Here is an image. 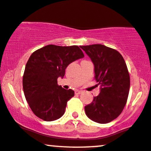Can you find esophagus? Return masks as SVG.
Returning <instances> with one entry per match:
<instances>
[{
	"mask_svg": "<svg viewBox=\"0 0 151 151\" xmlns=\"http://www.w3.org/2000/svg\"><path fill=\"white\" fill-rule=\"evenodd\" d=\"M82 91H79V90H77L75 91V94H81L82 93Z\"/></svg>",
	"mask_w": 151,
	"mask_h": 151,
	"instance_id": "1",
	"label": "esophagus"
}]
</instances>
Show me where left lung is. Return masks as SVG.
Here are the masks:
<instances>
[{"label":"left lung","instance_id":"obj_1","mask_svg":"<svg viewBox=\"0 0 151 151\" xmlns=\"http://www.w3.org/2000/svg\"><path fill=\"white\" fill-rule=\"evenodd\" d=\"M94 65V79L101 85V92L93 98L85 112L89 119L106 124L122 112L130 88L129 73L122 55L115 49L101 44L81 46Z\"/></svg>","mask_w":151,"mask_h":151}]
</instances>
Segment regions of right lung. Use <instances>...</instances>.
<instances>
[{
    "label": "right lung",
    "mask_w": 151,
    "mask_h": 151,
    "mask_svg": "<svg viewBox=\"0 0 151 151\" xmlns=\"http://www.w3.org/2000/svg\"><path fill=\"white\" fill-rule=\"evenodd\" d=\"M84 57L77 46L48 45L31 55L25 67L22 85L24 93L36 117L50 122L64 115L68 101L74 96L58 84L65 69L76 60Z\"/></svg>",
    "instance_id": "obj_1"
}]
</instances>
